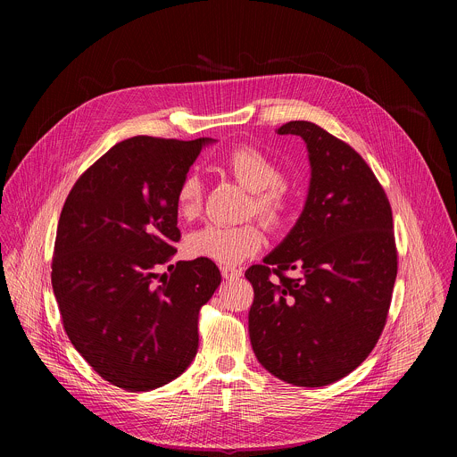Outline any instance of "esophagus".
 <instances>
[{"label":"esophagus","mask_w":457,"mask_h":457,"mask_svg":"<svg viewBox=\"0 0 457 457\" xmlns=\"http://www.w3.org/2000/svg\"><path fill=\"white\" fill-rule=\"evenodd\" d=\"M220 273L226 280H235L238 277H242V270L240 268H233V266H224L220 268Z\"/></svg>","instance_id":"34e87169"}]
</instances>
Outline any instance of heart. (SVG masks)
<instances>
[{"label":"heart","instance_id":"1","mask_svg":"<svg viewBox=\"0 0 457 457\" xmlns=\"http://www.w3.org/2000/svg\"><path fill=\"white\" fill-rule=\"evenodd\" d=\"M224 170L247 191L251 201L247 213H254L268 226L284 224L289 212V195L282 184V170L275 161L260 150L240 145L222 161ZM204 184L199 173L187 171L177 186L175 204L182 219H193L203 208ZM264 244V231L260 224L249 220L237 226L208 224L187 238L191 256L208 258L219 264H238L253 256Z\"/></svg>","mask_w":457,"mask_h":457}]
</instances>
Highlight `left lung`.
<instances>
[{
	"mask_svg": "<svg viewBox=\"0 0 457 457\" xmlns=\"http://www.w3.org/2000/svg\"><path fill=\"white\" fill-rule=\"evenodd\" d=\"M278 134L305 141L311 182L293 229L245 271L254 291L249 338L278 379L323 386L353 372L385 328L398 273L393 210L347 143L309 120Z\"/></svg>",
	"mask_w": 457,
	"mask_h": 457,
	"instance_id": "left-lung-1",
	"label": "left lung"
}]
</instances>
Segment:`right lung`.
I'll return each instance as SVG.
<instances>
[{"label": "right lung", "instance_id": "obj_1", "mask_svg": "<svg viewBox=\"0 0 457 457\" xmlns=\"http://www.w3.org/2000/svg\"><path fill=\"white\" fill-rule=\"evenodd\" d=\"M137 136L74 184L61 210L52 287L72 345L106 381L146 393L180 376L199 349V311L220 286L208 258L177 253L175 191L204 145Z\"/></svg>", "mask_w": 457, "mask_h": 457}]
</instances>
